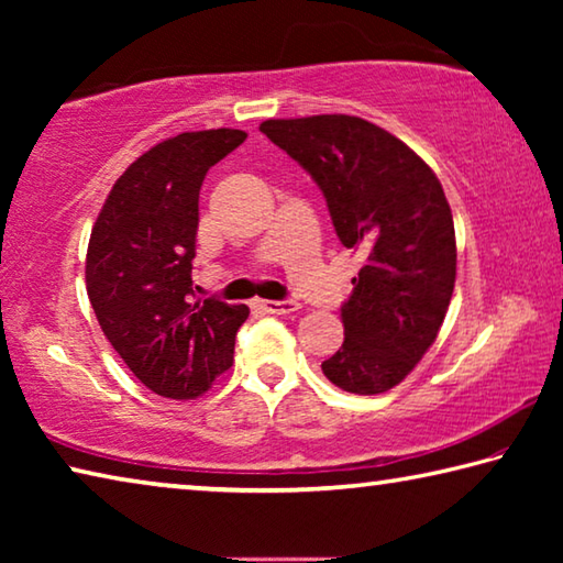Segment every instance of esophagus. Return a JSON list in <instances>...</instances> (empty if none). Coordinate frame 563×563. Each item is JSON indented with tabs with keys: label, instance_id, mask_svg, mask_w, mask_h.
I'll use <instances>...</instances> for the list:
<instances>
[{
	"label": "esophagus",
	"instance_id": "34e87169",
	"mask_svg": "<svg viewBox=\"0 0 563 563\" xmlns=\"http://www.w3.org/2000/svg\"><path fill=\"white\" fill-rule=\"evenodd\" d=\"M258 305L271 316H292L295 310H300V302L295 300H261Z\"/></svg>",
	"mask_w": 563,
	"mask_h": 563
}]
</instances>
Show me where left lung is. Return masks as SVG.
Masks as SVG:
<instances>
[{
  "mask_svg": "<svg viewBox=\"0 0 563 563\" xmlns=\"http://www.w3.org/2000/svg\"><path fill=\"white\" fill-rule=\"evenodd\" d=\"M261 131L316 180L340 243L365 255L340 308L345 342L322 373L352 395L387 393L430 350L452 300L456 243L440 178L393 133L345 113Z\"/></svg>",
  "mask_w": 563,
  "mask_h": 563,
  "instance_id": "1",
  "label": "left lung"
}]
</instances>
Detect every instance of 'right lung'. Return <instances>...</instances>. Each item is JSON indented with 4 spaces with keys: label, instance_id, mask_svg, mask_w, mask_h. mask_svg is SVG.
<instances>
[{
    "label": "right lung",
    "instance_id": "obj_1",
    "mask_svg": "<svg viewBox=\"0 0 563 563\" xmlns=\"http://www.w3.org/2000/svg\"><path fill=\"white\" fill-rule=\"evenodd\" d=\"M238 129L186 131L113 184L87 251V292L103 335L151 393L196 399L233 362L245 305L196 298L198 194L208 168L245 141Z\"/></svg>",
    "mask_w": 563,
    "mask_h": 563
}]
</instances>
